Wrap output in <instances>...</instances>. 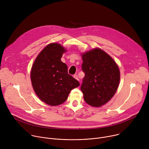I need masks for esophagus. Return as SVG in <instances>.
<instances>
[{
    "mask_svg": "<svg viewBox=\"0 0 149 149\" xmlns=\"http://www.w3.org/2000/svg\"><path fill=\"white\" fill-rule=\"evenodd\" d=\"M74 78L75 79L79 81V78H78V76H77V75H74Z\"/></svg>",
    "mask_w": 149,
    "mask_h": 149,
    "instance_id": "34e87169",
    "label": "esophagus"
}]
</instances>
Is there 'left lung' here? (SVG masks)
<instances>
[{"label": "left lung", "mask_w": 149, "mask_h": 149, "mask_svg": "<svg viewBox=\"0 0 149 149\" xmlns=\"http://www.w3.org/2000/svg\"><path fill=\"white\" fill-rule=\"evenodd\" d=\"M85 72L81 90L84 99L93 107L107 103L118 88L120 72L117 63L107 52L95 48L81 54Z\"/></svg>", "instance_id": "1"}]
</instances>
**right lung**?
I'll return each mask as SVG.
<instances>
[{
  "label": "right lung",
  "instance_id": "obj_1",
  "mask_svg": "<svg viewBox=\"0 0 149 149\" xmlns=\"http://www.w3.org/2000/svg\"><path fill=\"white\" fill-rule=\"evenodd\" d=\"M67 49L59 43L47 45L38 55L31 71L33 89L38 98L51 106L64 102L70 91L79 86L68 74V67L61 61Z\"/></svg>",
  "mask_w": 149,
  "mask_h": 149
}]
</instances>
